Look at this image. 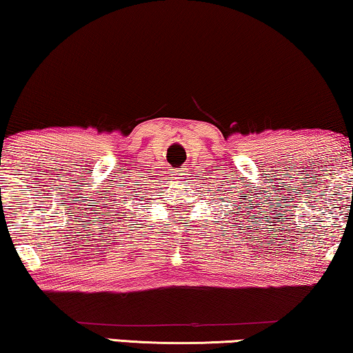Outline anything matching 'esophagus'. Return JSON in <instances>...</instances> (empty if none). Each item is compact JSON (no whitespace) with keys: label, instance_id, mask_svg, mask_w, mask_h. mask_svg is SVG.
Wrapping results in <instances>:
<instances>
[{"label":"esophagus","instance_id":"1","mask_svg":"<svg viewBox=\"0 0 353 353\" xmlns=\"http://www.w3.org/2000/svg\"><path fill=\"white\" fill-rule=\"evenodd\" d=\"M185 168H179V170H176V176L179 177V179H185Z\"/></svg>","mask_w":353,"mask_h":353}]
</instances>
